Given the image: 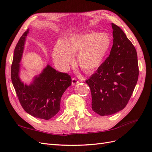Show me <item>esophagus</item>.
<instances>
[{
    "label": "esophagus",
    "mask_w": 152,
    "mask_h": 152,
    "mask_svg": "<svg viewBox=\"0 0 152 152\" xmlns=\"http://www.w3.org/2000/svg\"><path fill=\"white\" fill-rule=\"evenodd\" d=\"M78 82H79V81H78L76 79H75V78H72V85H75V84H77Z\"/></svg>",
    "instance_id": "34e87169"
}]
</instances>
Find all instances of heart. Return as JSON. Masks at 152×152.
<instances>
[{
  "instance_id": "heart-1",
  "label": "heart",
  "mask_w": 152,
  "mask_h": 152,
  "mask_svg": "<svg viewBox=\"0 0 152 152\" xmlns=\"http://www.w3.org/2000/svg\"><path fill=\"white\" fill-rule=\"evenodd\" d=\"M111 45V40L106 33L91 31L75 34L64 42L59 40L53 49V57L63 69L67 68L78 54V63L86 73L93 72L102 65Z\"/></svg>"
}]
</instances>
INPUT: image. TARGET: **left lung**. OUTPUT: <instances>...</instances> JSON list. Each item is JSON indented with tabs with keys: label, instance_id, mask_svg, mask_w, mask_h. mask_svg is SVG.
Instances as JSON below:
<instances>
[{
	"label": "left lung",
	"instance_id": "left-lung-1",
	"mask_svg": "<svg viewBox=\"0 0 152 152\" xmlns=\"http://www.w3.org/2000/svg\"><path fill=\"white\" fill-rule=\"evenodd\" d=\"M113 45L109 56L89 79L92 109L102 116L126 107L139 75L136 50L120 27L112 23Z\"/></svg>",
	"mask_w": 152,
	"mask_h": 152
}]
</instances>
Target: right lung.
I'll list each match as a JSON object with an SVG mask.
<instances>
[{"instance_id":"add662e5","label":"right lung","mask_w":152,"mask_h":152,"mask_svg":"<svg viewBox=\"0 0 152 152\" xmlns=\"http://www.w3.org/2000/svg\"><path fill=\"white\" fill-rule=\"evenodd\" d=\"M28 31L29 28L21 37L15 49L11 65V80L25 111L34 117L49 120L60 110L61 96L72 84V78L68 73L59 72L48 65L29 86L23 83L19 77V63Z\"/></svg>"}]
</instances>
